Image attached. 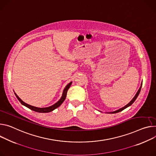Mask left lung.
<instances>
[{
  "label": "left lung",
  "instance_id": "left-lung-1",
  "mask_svg": "<svg viewBox=\"0 0 156 156\" xmlns=\"http://www.w3.org/2000/svg\"><path fill=\"white\" fill-rule=\"evenodd\" d=\"M142 84H143V83H141V84H140V87L139 88V90L137 91V93L136 94V95L134 96V97L133 98V100L128 103L127 105H126V106H124V107H122V108H120V109H118V110H116V111H112V112H108V113H111V114H114V113H117V112H120V111H122V110H124V109H126V108H127V107H129V106H130L134 101H135V100H136V98H137V96H138V95L139 94V93H140V90H141V87H142Z\"/></svg>",
  "mask_w": 156,
  "mask_h": 156
}]
</instances>
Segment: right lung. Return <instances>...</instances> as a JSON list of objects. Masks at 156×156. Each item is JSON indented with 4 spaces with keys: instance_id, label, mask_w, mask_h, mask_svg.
<instances>
[{
    "instance_id": "obj_1",
    "label": "right lung",
    "mask_w": 156,
    "mask_h": 156,
    "mask_svg": "<svg viewBox=\"0 0 156 156\" xmlns=\"http://www.w3.org/2000/svg\"><path fill=\"white\" fill-rule=\"evenodd\" d=\"M72 81H71L70 83H69L65 87V88H64L63 90V93H62V96L61 97V98L60 99V100L56 102V103H55L54 105L50 106H48V107H46V108H38V107H35V106H32V105H30L29 104H27L26 103H25L24 101H23L21 99L17 96V94L15 93V95L16 96L17 98L18 99V100L21 103V104L25 106H26L27 108L30 109L31 110H33L34 111H36V112H51L52 111H53L54 109H55L56 108H57L58 107H59L62 103L63 102L65 101V98H66V94H67V91L68 90L71 84H72Z\"/></svg>"
}]
</instances>
